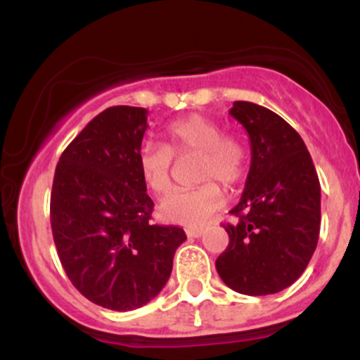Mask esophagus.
Instances as JSON below:
<instances>
[{
  "label": "esophagus",
  "instance_id": "esophagus-1",
  "mask_svg": "<svg viewBox=\"0 0 360 360\" xmlns=\"http://www.w3.org/2000/svg\"><path fill=\"white\" fill-rule=\"evenodd\" d=\"M186 233H188V237L200 238L201 235L205 233V229H203V226H193V229H188V230H186Z\"/></svg>",
  "mask_w": 360,
  "mask_h": 360
}]
</instances>
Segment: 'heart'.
Returning <instances> with one entry per match:
<instances>
[{"mask_svg": "<svg viewBox=\"0 0 360 360\" xmlns=\"http://www.w3.org/2000/svg\"><path fill=\"white\" fill-rule=\"evenodd\" d=\"M186 154L200 157L196 179L203 183L167 194L160 201L159 214L167 221L198 226L221 206L223 193L217 181L233 186L245 174L247 148L237 135L221 134L220 123L205 115L176 120L166 128V146L146 142L140 147L139 172L147 188L155 194L167 193L174 157Z\"/></svg>", "mask_w": 360, "mask_h": 360, "instance_id": "obj_1", "label": "heart"}]
</instances>
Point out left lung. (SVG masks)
Returning a JSON list of instances; mask_svg holds the SVG:
<instances>
[{
	"mask_svg": "<svg viewBox=\"0 0 360 360\" xmlns=\"http://www.w3.org/2000/svg\"><path fill=\"white\" fill-rule=\"evenodd\" d=\"M250 140V169L230 242L217 259L233 291L266 296L291 286L307 269L320 235V181L303 139L274 111L235 101L229 111Z\"/></svg>",
	"mask_w": 360,
	"mask_h": 360,
	"instance_id": "left-lung-1",
	"label": "left lung"
}]
</instances>
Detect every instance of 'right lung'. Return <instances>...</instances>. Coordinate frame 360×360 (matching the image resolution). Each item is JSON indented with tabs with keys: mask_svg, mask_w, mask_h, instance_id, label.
<instances>
[{
	"mask_svg": "<svg viewBox=\"0 0 360 360\" xmlns=\"http://www.w3.org/2000/svg\"><path fill=\"white\" fill-rule=\"evenodd\" d=\"M146 108L111 106L62 152L51 194L57 254L94 304L130 311L166 286L183 229L150 221L154 201L139 172Z\"/></svg>",
	"mask_w": 360,
	"mask_h": 360,
	"instance_id": "1",
	"label": "right lung"
}]
</instances>
